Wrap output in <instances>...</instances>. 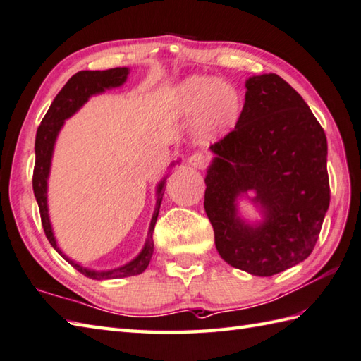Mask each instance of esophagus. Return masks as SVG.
Wrapping results in <instances>:
<instances>
[{"mask_svg": "<svg viewBox=\"0 0 361 361\" xmlns=\"http://www.w3.org/2000/svg\"><path fill=\"white\" fill-rule=\"evenodd\" d=\"M207 162H208L207 154L202 153V152H195L188 158V164L192 169H199V171H200V169L207 167Z\"/></svg>", "mask_w": 361, "mask_h": 361, "instance_id": "34e87169", "label": "esophagus"}]
</instances>
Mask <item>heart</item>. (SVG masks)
I'll list each match as a JSON object with an SVG mask.
<instances>
[{"label":"heart","instance_id":"1","mask_svg":"<svg viewBox=\"0 0 361 361\" xmlns=\"http://www.w3.org/2000/svg\"><path fill=\"white\" fill-rule=\"evenodd\" d=\"M175 108L183 117L197 118L200 136L213 137L236 123L241 112V95L230 82L194 75L176 86Z\"/></svg>","mask_w":361,"mask_h":361}]
</instances>
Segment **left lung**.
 <instances>
[{"label": "left lung", "mask_w": 361, "mask_h": 361, "mask_svg": "<svg viewBox=\"0 0 361 361\" xmlns=\"http://www.w3.org/2000/svg\"><path fill=\"white\" fill-rule=\"evenodd\" d=\"M245 89L235 130L209 147L203 204L222 259L271 277L307 259L319 238L330 203L327 137L283 78L250 76ZM241 198L257 204L263 221L240 216Z\"/></svg>", "instance_id": "obj_1"}]
</instances>
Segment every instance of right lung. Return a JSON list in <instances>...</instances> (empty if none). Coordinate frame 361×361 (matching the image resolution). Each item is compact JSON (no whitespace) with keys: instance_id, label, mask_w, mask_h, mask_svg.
I'll return each instance as SVG.
<instances>
[{"instance_id":"obj_1","label":"right lung","mask_w":361,"mask_h":361,"mask_svg":"<svg viewBox=\"0 0 361 361\" xmlns=\"http://www.w3.org/2000/svg\"><path fill=\"white\" fill-rule=\"evenodd\" d=\"M130 75L128 67H117V68H109V70H82V72H78L67 81L66 86L61 89V92L53 100L47 114L42 120L40 126L37 128V134H35V166H34V175H32V189L35 200H37L39 209H40V217H42V225H44V231L48 238L49 244L53 245V249L59 253V255L68 261L78 272L86 275L89 279L94 280H109V279H122V277H131V275L142 274L148 263H150L152 255H153V230L154 224H157V219L159 214V207L162 202V189H164V183L167 176H164L159 181L157 188V207H154L150 227H148V235L144 249L140 250L139 255L131 259L130 263H126L116 269L111 271H94L87 269L81 264H78L76 261L70 259L66 253H63L58 243H56L51 221H49L48 214V176L49 171H51V159H53V152H54V144L56 139H58V134L62 130L63 122L67 118L72 117L75 112L81 108V106L86 103L92 95L103 94L106 89L112 87H120L126 81V78ZM178 162V161H176ZM171 166H175L172 162Z\"/></svg>"}]
</instances>
